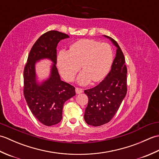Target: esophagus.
I'll return each instance as SVG.
<instances>
[{
	"instance_id": "34e87169",
	"label": "esophagus",
	"mask_w": 159,
	"mask_h": 159,
	"mask_svg": "<svg viewBox=\"0 0 159 159\" xmlns=\"http://www.w3.org/2000/svg\"><path fill=\"white\" fill-rule=\"evenodd\" d=\"M83 92V89L79 88V87H76V93L77 94H80Z\"/></svg>"
}]
</instances>
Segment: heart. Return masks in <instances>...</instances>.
<instances>
[{
  "mask_svg": "<svg viewBox=\"0 0 159 159\" xmlns=\"http://www.w3.org/2000/svg\"><path fill=\"white\" fill-rule=\"evenodd\" d=\"M113 59L109 44L93 39H82L74 43L70 50H61L57 57V66L62 76L72 81L81 67L78 83L87 85L91 80L98 82L109 73Z\"/></svg>",
  "mask_w": 159,
  "mask_h": 159,
  "instance_id": "obj_1",
  "label": "heart"
}]
</instances>
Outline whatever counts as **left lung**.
Wrapping results in <instances>:
<instances>
[{"label":"left lung","mask_w":159,"mask_h":159,"mask_svg":"<svg viewBox=\"0 0 159 159\" xmlns=\"http://www.w3.org/2000/svg\"><path fill=\"white\" fill-rule=\"evenodd\" d=\"M116 47V55L111 70L103 81L92 89L85 90L88 96L84 119L91 126H99L112 119L124 99L127 92V68L124 55L116 41L109 36Z\"/></svg>","instance_id":"1"}]
</instances>
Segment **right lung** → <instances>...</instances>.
Returning a JSON list of instances; mask_svg holds the SVG:
<instances>
[{
    "mask_svg": "<svg viewBox=\"0 0 159 159\" xmlns=\"http://www.w3.org/2000/svg\"><path fill=\"white\" fill-rule=\"evenodd\" d=\"M69 38L57 31H50L40 36L29 52L24 70V96L26 103L36 119L45 126L60 122L64 103L76 95L75 88L61 80L56 67L57 44ZM43 59H48L53 63L49 77L39 81L35 66Z\"/></svg>",
    "mask_w": 159,
    "mask_h": 159,
    "instance_id": "add662e5",
    "label": "right lung"
}]
</instances>
